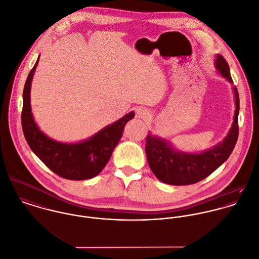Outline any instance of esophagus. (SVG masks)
Masks as SVG:
<instances>
[{
    "instance_id": "esophagus-1",
    "label": "esophagus",
    "mask_w": 259,
    "mask_h": 259,
    "mask_svg": "<svg viewBox=\"0 0 259 259\" xmlns=\"http://www.w3.org/2000/svg\"><path fill=\"white\" fill-rule=\"evenodd\" d=\"M137 116H138V118H140V119L147 120V119H149V118L151 117V113H150V111H149L148 109H146V108H140V109H138V111H137Z\"/></svg>"
}]
</instances>
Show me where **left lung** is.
Wrapping results in <instances>:
<instances>
[{"label":"left lung","mask_w":259,"mask_h":259,"mask_svg":"<svg viewBox=\"0 0 259 259\" xmlns=\"http://www.w3.org/2000/svg\"><path fill=\"white\" fill-rule=\"evenodd\" d=\"M214 67L218 74L233 84L229 66L219 54L215 56ZM232 90L235 103L233 122L224 139L212 148L198 153L184 152L175 149L169 140L148 133L145 146L148 164L161 182L170 185L194 184L206 178L228 159L238 138L239 97L236 87L232 86Z\"/></svg>","instance_id":"obj_1"}]
</instances>
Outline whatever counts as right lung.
Segmentation results:
<instances>
[{
    "label": "right lung",
    "mask_w": 259,
    "mask_h": 259,
    "mask_svg": "<svg viewBox=\"0 0 259 259\" xmlns=\"http://www.w3.org/2000/svg\"><path fill=\"white\" fill-rule=\"evenodd\" d=\"M39 58L23 92L22 127L25 138L32 151L57 175L70 180L93 178L103 170L122 137L125 125L134 118L135 113L129 112L83 141L66 143L50 138L36 124L31 108V85Z\"/></svg>",
    "instance_id": "add662e5"
}]
</instances>
